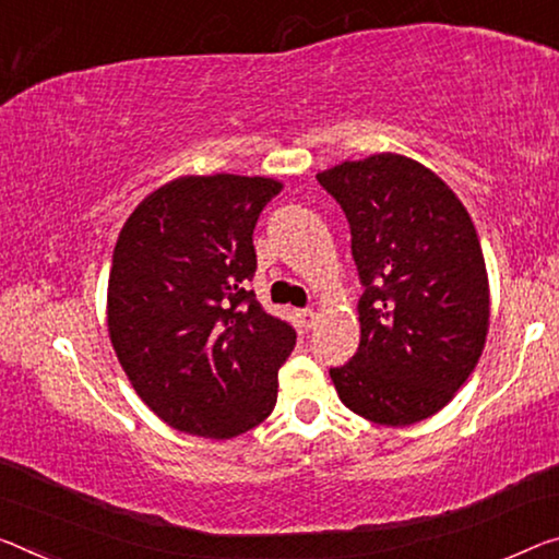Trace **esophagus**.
I'll use <instances>...</instances> for the list:
<instances>
[{"label":"esophagus","instance_id":"esophagus-1","mask_svg":"<svg viewBox=\"0 0 559 559\" xmlns=\"http://www.w3.org/2000/svg\"><path fill=\"white\" fill-rule=\"evenodd\" d=\"M297 320H299V324H302L305 330H309L317 322V312H314V309H299Z\"/></svg>","mask_w":559,"mask_h":559}]
</instances>
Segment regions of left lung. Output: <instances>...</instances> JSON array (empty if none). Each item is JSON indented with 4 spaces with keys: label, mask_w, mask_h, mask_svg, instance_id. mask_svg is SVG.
Returning a JSON list of instances; mask_svg holds the SVG:
<instances>
[{
    "label": "left lung",
    "mask_w": 559,
    "mask_h": 559,
    "mask_svg": "<svg viewBox=\"0 0 559 559\" xmlns=\"http://www.w3.org/2000/svg\"><path fill=\"white\" fill-rule=\"evenodd\" d=\"M345 212L362 297L359 347L330 377L369 423L405 427L440 412L475 369L489 324L483 247L435 171L372 154L317 175Z\"/></svg>",
    "instance_id": "left-lung-1"
}]
</instances>
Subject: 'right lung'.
<instances>
[{"label": "right lung", "mask_w": 559, "mask_h": 559, "mask_svg": "<svg viewBox=\"0 0 559 559\" xmlns=\"http://www.w3.org/2000/svg\"><path fill=\"white\" fill-rule=\"evenodd\" d=\"M282 185L270 177H179L119 231L107 289L117 359L154 415L179 432L229 440L270 417L289 322L250 282L254 225Z\"/></svg>", "instance_id": "right-lung-1"}]
</instances>
